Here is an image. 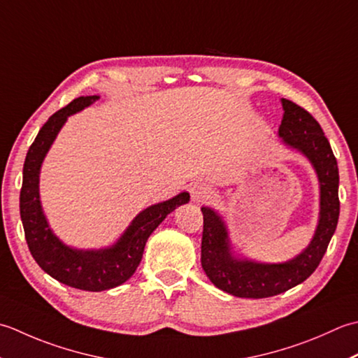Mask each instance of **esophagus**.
Returning a JSON list of instances; mask_svg holds the SVG:
<instances>
[{"label": "esophagus", "instance_id": "obj_1", "mask_svg": "<svg viewBox=\"0 0 358 358\" xmlns=\"http://www.w3.org/2000/svg\"><path fill=\"white\" fill-rule=\"evenodd\" d=\"M189 193H192V199L196 203H201V202H206L207 199L211 198L213 189H211L206 184H194L192 188H189Z\"/></svg>", "mask_w": 358, "mask_h": 358}]
</instances>
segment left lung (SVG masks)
I'll use <instances>...</instances> for the list:
<instances>
[{
  "label": "left lung",
  "instance_id": "1",
  "mask_svg": "<svg viewBox=\"0 0 358 358\" xmlns=\"http://www.w3.org/2000/svg\"><path fill=\"white\" fill-rule=\"evenodd\" d=\"M282 108L280 136L290 147L308 156L318 174L322 187L320 224L310 245L295 259L284 264H258L231 258L220 216L203 207L202 268L217 289L239 298L273 296L308 280L323 259L338 224V166L331 143L309 111L287 99H282Z\"/></svg>",
  "mask_w": 358,
  "mask_h": 358
}]
</instances>
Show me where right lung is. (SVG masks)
<instances>
[{
    "label": "right lung",
    "instance_id": "1",
    "mask_svg": "<svg viewBox=\"0 0 358 358\" xmlns=\"http://www.w3.org/2000/svg\"><path fill=\"white\" fill-rule=\"evenodd\" d=\"M96 100H99L97 96L78 97L50 115L27 151L23 166V185L20 192V215L26 243L36 264L57 281L90 292L117 287L129 280L141 264L145 244L151 233L166 215L189 201L188 193H180L176 198L143 210L141 215H137L119 243L106 250H72L52 235L38 199L40 166L68 115Z\"/></svg>",
    "mask_w": 358,
    "mask_h": 358
}]
</instances>
